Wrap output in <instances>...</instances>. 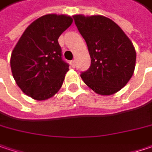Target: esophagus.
Here are the masks:
<instances>
[{
    "instance_id": "esophagus-1",
    "label": "esophagus",
    "mask_w": 152,
    "mask_h": 152,
    "mask_svg": "<svg viewBox=\"0 0 152 152\" xmlns=\"http://www.w3.org/2000/svg\"><path fill=\"white\" fill-rule=\"evenodd\" d=\"M71 66H72V68L75 67V60H72V61H71Z\"/></svg>"
}]
</instances>
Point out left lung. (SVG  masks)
I'll return each instance as SVG.
<instances>
[{
	"label": "left lung",
	"mask_w": 152,
	"mask_h": 152,
	"mask_svg": "<svg viewBox=\"0 0 152 152\" xmlns=\"http://www.w3.org/2000/svg\"><path fill=\"white\" fill-rule=\"evenodd\" d=\"M91 57L90 68L80 74L93 92L112 95L133 75L136 51L131 39L111 19L103 15H73Z\"/></svg>",
	"instance_id": "obj_1"
}]
</instances>
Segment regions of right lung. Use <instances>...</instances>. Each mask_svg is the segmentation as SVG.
I'll use <instances>...</instances> for the list:
<instances>
[{"mask_svg":"<svg viewBox=\"0 0 152 152\" xmlns=\"http://www.w3.org/2000/svg\"><path fill=\"white\" fill-rule=\"evenodd\" d=\"M72 19L49 14L26 28L12 52V74L20 90L36 100H46L60 89L69 65L62 60L58 42Z\"/></svg>","mask_w":152,"mask_h":152,"instance_id":"add662e5","label":"right lung"}]
</instances>
